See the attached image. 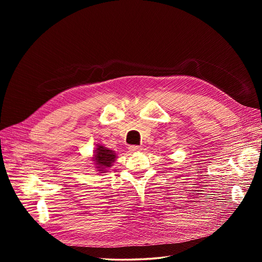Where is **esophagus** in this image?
<instances>
[{
    "instance_id": "obj_1",
    "label": "esophagus",
    "mask_w": 262,
    "mask_h": 262,
    "mask_svg": "<svg viewBox=\"0 0 262 262\" xmlns=\"http://www.w3.org/2000/svg\"><path fill=\"white\" fill-rule=\"evenodd\" d=\"M129 149L131 150V152H139V150H141V146H139V145H131L129 147Z\"/></svg>"
}]
</instances>
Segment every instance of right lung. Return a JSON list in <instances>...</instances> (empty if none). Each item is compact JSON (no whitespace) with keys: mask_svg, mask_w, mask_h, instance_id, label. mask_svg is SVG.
<instances>
[{"mask_svg":"<svg viewBox=\"0 0 262 262\" xmlns=\"http://www.w3.org/2000/svg\"><path fill=\"white\" fill-rule=\"evenodd\" d=\"M115 158H116V153L114 150L99 145L96 148V154H95L94 161L96 162L95 164L97 165V168H99V170L102 171L107 167H110V166H112L113 162H115Z\"/></svg>","mask_w":262,"mask_h":262,"instance_id":"right-lung-1","label":"right lung"}]
</instances>
